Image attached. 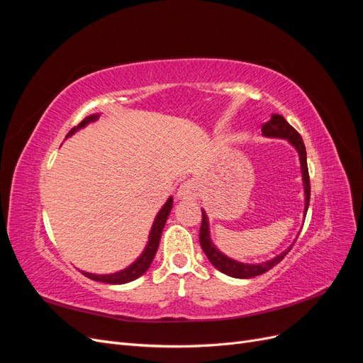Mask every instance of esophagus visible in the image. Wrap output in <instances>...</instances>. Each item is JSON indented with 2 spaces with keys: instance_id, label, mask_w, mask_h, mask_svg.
I'll use <instances>...</instances> for the list:
<instances>
[{
  "instance_id": "34e87169",
  "label": "esophagus",
  "mask_w": 363,
  "mask_h": 363,
  "mask_svg": "<svg viewBox=\"0 0 363 363\" xmlns=\"http://www.w3.org/2000/svg\"><path fill=\"white\" fill-rule=\"evenodd\" d=\"M177 196L180 200H196L200 196V189H199V184L195 182L189 180V182H184L180 184Z\"/></svg>"
}]
</instances>
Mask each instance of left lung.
Masks as SVG:
<instances>
[{
  "label": "left lung",
  "mask_w": 363,
  "mask_h": 363,
  "mask_svg": "<svg viewBox=\"0 0 363 363\" xmlns=\"http://www.w3.org/2000/svg\"><path fill=\"white\" fill-rule=\"evenodd\" d=\"M262 135L267 138H281V139H288L289 144L295 147V150L298 151L300 156V163H301V175H303V184H304V195H306V204H304V215L307 213V207H309L311 201V180H309V169H307V159H306V147L304 142L300 136L298 131H296L286 119H284L281 115L274 113L271 119L267 124L262 125ZM203 219H201V227H200V244L204 251V255L207 259L211 260L212 265L219 269L221 272L227 274L230 277L235 279H251L260 276V274L269 271L283 260V257L288 255L291 251L292 245L284 250L281 255L276 256L271 260L257 263V265H250V263H240L233 259L227 257L219 251L211 239V232H208V219L204 211H201Z\"/></svg>",
  "instance_id": "left-lung-1"
}]
</instances>
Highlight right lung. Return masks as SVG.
Wrapping results in <instances>:
<instances>
[{"mask_svg":"<svg viewBox=\"0 0 363 363\" xmlns=\"http://www.w3.org/2000/svg\"><path fill=\"white\" fill-rule=\"evenodd\" d=\"M98 116H100V115L86 116L79 125L71 128V131L67 135V138L72 136L77 130L86 127L89 123H94V121L98 119ZM171 208H172V196H169L168 201L163 204V207L160 208V212L157 213V216L155 219V223H152L151 232H150V236H148V244H147L144 252H142V255L133 263H131L128 268L119 271V272H115V274H91V272H84V271H82V272L84 274L87 279L95 280V281H101V283H111V284H124V283L133 281L138 277H140L142 274L147 272V269L151 265L152 259H155V256H156V251L159 248L163 227H164V223H167V219L169 216Z\"/></svg>","mask_w":363,"mask_h":363,"instance_id":"right-lung-1","label":"right lung"}]
</instances>
